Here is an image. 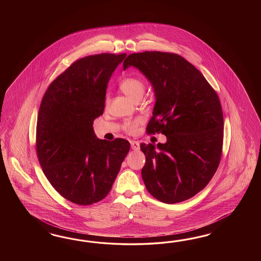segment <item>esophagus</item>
Listing matches in <instances>:
<instances>
[{
    "mask_svg": "<svg viewBox=\"0 0 261 261\" xmlns=\"http://www.w3.org/2000/svg\"><path fill=\"white\" fill-rule=\"evenodd\" d=\"M130 143H131V148L133 150H139L140 149V143L139 142H136V141H130Z\"/></svg>",
    "mask_w": 261,
    "mask_h": 261,
    "instance_id": "34e87169",
    "label": "esophagus"
}]
</instances>
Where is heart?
I'll return each mask as SVG.
<instances>
[{
    "label": "heart",
    "instance_id": "1",
    "mask_svg": "<svg viewBox=\"0 0 261 261\" xmlns=\"http://www.w3.org/2000/svg\"><path fill=\"white\" fill-rule=\"evenodd\" d=\"M145 88L146 87L144 82L139 77H126L119 83L120 91L123 94H125L128 97L133 99L134 101L139 98H142L145 93ZM108 102H109V98L107 96L105 98V103L108 104ZM139 123H140L139 119L126 120L123 124V128L128 133L133 134L137 131Z\"/></svg>",
    "mask_w": 261,
    "mask_h": 261
}]
</instances>
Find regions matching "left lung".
<instances>
[{"instance_id": "obj_1", "label": "left lung", "mask_w": 261, "mask_h": 261, "mask_svg": "<svg viewBox=\"0 0 261 261\" xmlns=\"http://www.w3.org/2000/svg\"><path fill=\"white\" fill-rule=\"evenodd\" d=\"M150 81L156 97L147 134L166 135V143H141L142 180L166 204L196 195L214 177L221 159L224 119L219 97L204 75L184 57L143 51L123 61Z\"/></svg>"}]
</instances>
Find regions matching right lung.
Returning <instances> with one entry per match:
<instances>
[{
  "label": "right lung",
  "instance_id": "right-lung-1",
  "mask_svg": "<svg viewBox=\"0 0 261 261\" xmlns=\"http://www.w3.org/2000/svg\"><path fill=\"white\" fill-rule=\"evenodd\" d=\"M125 56L100 54L76 60L49 84L40 104V166L54 189L76 205L106 197L130 149L124 139H97L93 128L104 111L108 81Z\"/></svg>",
  "mask_w": 261,
  "mask_h": 261
}]
</instances>
